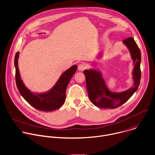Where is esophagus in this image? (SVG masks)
Listing matches in <instances>:
<instances>
[{"label":"esophagus","instance_id":"1","mask_svg":"<svg viewBox=\"0 0 155 155\" xmlns=\"http://www.w3.org/2000/svg\"><path fill=\"white\" fill-rule=\"evenodd\" d=\"M86 68V66L84 64H80L78 66V69L79 71H83Z\"/></svg>","mask_w":155,"mask_h":155}]
</instances>
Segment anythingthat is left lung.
<instances>
[{
	"mask_svg": "<svg viewBox=\"0 0 155 155\" xmlns=\"http://www.w3.org/2000/svg\"><path fill=\"white\" fill-rule=\"evenodd\" d=\"M123 43L127 47L134 65L132 72L134 80V85L132 87L121 92H111L107 86L100 70L92 69L83 71L89 98L92 104L98 108L114 109L121 106L137 91L140 84L141 77L140 49L132 37L124 40ZM98 55L101 57V54Z\"/></svg>",
	"mask_w": 155,
	"mask_h": 155,
	"instance_id": "left-lung-1",
	"label": "left lung"
}]
</instances>
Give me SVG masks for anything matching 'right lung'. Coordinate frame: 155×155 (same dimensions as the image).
Segmentation results:
<instances>
[{"instance_id": "add662e5", "label": "right lung", "mask_w": 155, "mask_h": 155, "mask_svg": "<svg viewBox=\"0 0 155 155\" xmlns=\"http://www.w3.org/2000/svg\"><path fill=\"white\" fill-rule=\"evenodd\" d=\"M19 55V52L18 51L15 58V66L16 86L21 95L30 105L38 110L51 111L60 108L65 101L66 87L71 78L75 73L77 66L73 65L64 72L56 84L48 91L35 94L25 87L21 78L18 68Z\"/></svg>"}]
</instances>
